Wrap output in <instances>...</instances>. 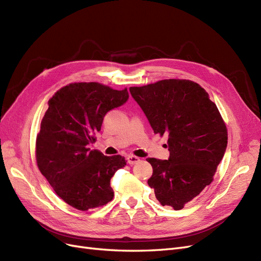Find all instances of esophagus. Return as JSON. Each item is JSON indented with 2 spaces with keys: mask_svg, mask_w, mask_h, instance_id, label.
Returning a JSON list of instances; mask_svg holds the SVG:
<instances>
[{
  "mask_svg": "<svg viewBox=\"0 0 261 261\" xmlns=\"http://www.w3.org/2000/svg\"><path fill=\"white\" fill-rule=\"evenodd\" d=\"M139 161H140V159L137 158V156H135V155H128L127 156V162H128V164H130V165L137 164Z\"/></svg>",
  "mask_w": 261,
  "mask_h": 261,
  "instance_id": "1",
  "label": "esophagus"
}]
</instances>
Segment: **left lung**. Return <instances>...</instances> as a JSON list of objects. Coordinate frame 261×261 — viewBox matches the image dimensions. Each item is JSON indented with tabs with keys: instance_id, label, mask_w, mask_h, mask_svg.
<instances>
[{
	"instance_id": "left-lung-1",
	"label": "left lung",
	"mask_w": 261,
	"mask_h": 261,
	"mask_svg": "<svg viewBox=\"0 0 261 261\" xmlns=\"http://www.w3.org/2000/svg\"><path fill=\"white\" fill-rule=\"evenodd\" d=\"M129 92L154 134L168 135V160L147 159L153 168L148 185L161 205L181 210L213 181L227 149L226 124L192 81L162 80Z\"/></svg>"
}]
</instances>
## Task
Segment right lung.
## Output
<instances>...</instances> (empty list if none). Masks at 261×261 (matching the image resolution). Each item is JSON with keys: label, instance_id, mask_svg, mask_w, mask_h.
Instances as JSON below:
<instances>
[{"label": "right lung", "instance_id": "right-lung-1", "mask_svg": "<svg viewBox=\"0 0 261 261\" xmlns=\"http://www.w3.org/2000/svg\"><path fill=\"white\" fill-rule=\"evenodd\" d=\"M128 97L127 88L115 91L91 82L69 84L48 100L37 136L38 167L60 199L79 211L99 207L113 199L110 180L127 161L121 155L106 156L89 145L107 112Z\"/></svg>", "mask_w": 261, "mask_h": 261}]
</instances>
